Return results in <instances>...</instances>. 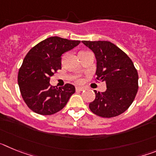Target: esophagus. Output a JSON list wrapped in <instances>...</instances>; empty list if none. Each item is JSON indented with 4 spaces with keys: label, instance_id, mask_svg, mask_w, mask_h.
Here are the masks:
<instances>
[{
    "label": "esophagus",
    "instance_id": "34e87169",
    "mask_svg": "<svg viewBox=\"0 0 156 156\" xmlns=\"http://www.w3.org/2000/svg\"><path fill=\"white\" fill-rule=\"evenodd\" d=\"M83 90H84L83 88L80 87H76V91H83Z\"/></svg>",
    "mask_w": 156,
    "mask_h": 156
}]
</instances>
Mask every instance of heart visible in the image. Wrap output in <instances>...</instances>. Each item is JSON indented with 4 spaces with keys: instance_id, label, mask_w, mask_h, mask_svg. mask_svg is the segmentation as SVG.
Instances as JSON below:
<instances>
[{
    "instance_id": "obj_1",
    "label": "heart",
    "mask_w": 156,
    "mask_h": 156,
    "mask_svg": "<svg viewBox=\"0 0 156 156\" xmlns=\"http://www.w3.org/2000/svg\"><path fill=\"white\" fill-rule=\"evenodd\" d=\"M76 82H77V83H81V80H77Z\"/></svg>"
}]
</instances>
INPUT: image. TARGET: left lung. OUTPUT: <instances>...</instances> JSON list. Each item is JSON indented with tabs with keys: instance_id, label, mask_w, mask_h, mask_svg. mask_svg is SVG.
<instances>
[{
	"instance_id": "left-lung-1",
	"label": "left lung",
	"mask_w": 156,
	"mask_h": 156,
	"mask_svg": "<svg viewBox=\"0 0 156 156\" xmlns=\"http://www.w3.org/2000/svg\"><path fill=\"white\" fill-rule=\"evenodd\" d=\"M93 51L97 60L96 81H105L107 90L95 91L89 104L90 111L104 118L124 112L133 103L138 90V74L129 56L109 41H82Z\"/></svg>"
}]
</instances>
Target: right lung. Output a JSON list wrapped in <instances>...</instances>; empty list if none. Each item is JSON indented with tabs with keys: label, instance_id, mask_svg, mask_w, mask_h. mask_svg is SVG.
Here are the masks:
<instances>
[{
	"label": "right lung",
	"instance_id": "add662e5",
	"mask_svg": "<svg viewBox=\"0 0 156 156\" xmlns=\"http://www.w3.org/2000/svg\"><path fill=\"white\" fill-rule=\"evenodd\" d=\"M58 37H48L31 48L18 74L22 97L29 108L40 115L55 114L64 108L75 87L66 83L62 87L50 84V79L62 69V55L79 44Z\"/></svg>",
	"mask_w": 156,
	"mask_h": 156
}]
</instances>
